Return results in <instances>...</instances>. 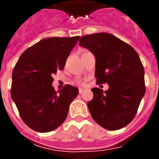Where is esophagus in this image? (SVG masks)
<instances>
[{
    "label": "esophagus",
    "mask_w": 159,
    "mask_h": 159,
    "mask_svg": "<svg viewBox=\"0 0 159 159\" xmlns=\"http://www.w3.org/2000/svg\"><path fill=\"white\" fill-rule=\"evenodd\" d=\"M83 92H84V89H82V88H80V89H79V92H80V94H82Z\"/></svg>",
    "instance_id": "esophagus-1"
}]
</instances>
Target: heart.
Instances as JSON below:
<instances>
[{
	"label": "heart",
	"instance_id": "1",
	"mask_svg": "<svg viewBox=\"0 0 159 159\" xmlns=\"http://www.w3.org/2000/svg\"><path fill=\"white\" fill-rule=\"evenodd\" d=\"M77 83H78L79 84H83V83L81 82V81H77Z\"/></svg>",
	"mask_w": 159,
	"mask_h": 159
}]
</instances>
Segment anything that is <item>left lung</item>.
Masks as SVG:
<instances>
[{
  "mask_svg": "<svg viewBox=\"0 0 159 159\" xmlns=\"http://www.w3.org/2000/svg\"><path fill=\"white\" fill-rule=\"evenodd\" d=\"M79 42L95 56L96 84H109L104 92L92 89L93 99L88 102L91 116L107 130L126 127L136 116L146 92L144 67L137 52L107 32L84 36Z\"/></svg>",
  "mask_w": 159,
  "mask_h": 159,
  "instance_id": "8db88e82",
  "label": "left lung"
}]
</instances>
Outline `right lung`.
<instances>
[{"label":"right lung","instance_id":"obj_1","mask_svg":"<svg viewBox=\"0 0 159 159\" xmlns=\"http://www.w3.org/2000/svg\"><path fill=\"white\" fill-rule=\"evenodd\" d=\"M80 36L51 37L31 46L20 57L12 75L11 97L24 123L33 130L49 132L64 122L79 93L69 84L56 92L52 75L63 70Z\"/></svg>","mask_w":159,"mask_h":159}]
</instances>
